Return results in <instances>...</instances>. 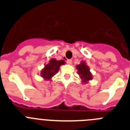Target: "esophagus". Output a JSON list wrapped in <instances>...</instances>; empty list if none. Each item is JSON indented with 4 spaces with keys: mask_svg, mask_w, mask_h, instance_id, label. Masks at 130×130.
Here are the masks:
<instances>
[{
    "mask_svg": "<svg viewBox=\"0 0 130 130\" xmlns=\"http://www.w3.org/2000/svg\"><path fill=\"white\" fill-rule=\"evenodd\" d=\"M72 60L71 59H67V63L68 64V65H71L72 64Z\"/></svg>",
    "mask_w": 130,
    "mask_h": 130,
    "instance_id": "1",
    "label": "esophagus"
}]
</instances>
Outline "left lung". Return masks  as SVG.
I'll return each instance as SVG.
<instances>
[{
	"label": "left lung",
	"mask_w": 130,
	"mask_h": 130,
	"mask_svg": "<svg viewBox=\"0 0 130 130\" xmlns=\"http://www.w3.org/2000/svg\"><path fill=\"white\" fill-rule=\"evenodd\" d=\"M76 69L78 71V74L82 79V82L84 84H86L89 80H91L93 78V76L90 72L89 67L86 65V63L84 61H81L79 65H76Z\"/></svg>",
	"instance_id": "8db88e82"
}]
</instances>
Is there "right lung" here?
<instances>
[{
    "instance_id": "right-lung-1",
    "label": "right lung",
    "mask_w": 130,
    "mask_h": 130,
    "mask_svg": "<svg viewBox=\"0 0 130 130\" xmlns=\"http://www.w3.org/2000/svg\"><path fill=\"white\" fill-rule=\"evenodd\" d=\"M65 61L63 60H56V59H51L48 64L44 65V69L40 72V76L44 80H49L52 78L57 74L61 65H64Z\"/></svg>"
}]
</instances>
